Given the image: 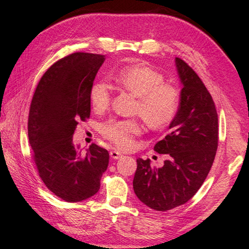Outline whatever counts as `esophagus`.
Returning a JSON list of instances; mask_svg holds the SVG:
<instances>
[{
    "label": "esophagus",
    "instance_id": "1",
    "mask_svg": "<svg viewBox=\"0 0 249 249\" xmlns=\"http://www.w3.org/2000/svg\"><path fill=\"white\" fill-rule=\"evenodd\" d=\"M109 156H111L112 159H119L123 155H122L120 151H117V150H111V151H109Z\"/></svg>",
    "mask_w": 249,
    "mask_h": 249
}]
</instances>
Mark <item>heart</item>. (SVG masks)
Masks as SVG:
<instances>
[{"label":"heart","instance_id":"obj_1","mask_svg":"<svg viewBox=\"0 0 249 249\" xmlns=\"http://www.w3.org/2000/svg\"><path fill=\"white\" fill-rule=\"evenodd\" d=\"M115 81L123 89L138 98L135 112L141 114L146 124L154 129L169 125L180 107L178 88L165 82L158 70L146 64L125 67L115 74ZM111 101V87L105 81L92 84L90 102L95 111H104ZM101 134L121 149H129L134 137L142 133V125L136 119H109L101 125Z\"/></svg>","mask_w":249,"mask_h":249}]
</instances>
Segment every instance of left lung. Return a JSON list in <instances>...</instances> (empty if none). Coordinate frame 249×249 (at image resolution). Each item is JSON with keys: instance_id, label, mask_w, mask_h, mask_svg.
<instances>
[{"instance_id": "1", "label": "left lung", "mask_w": 249, "mask_h": 249, "mask_svg": "<svg viewBox=\"0 0 249 249\" xmlns=\"http://www.w3.org/2000/svg\"><path fill=\"white\" fill-rule=\"evenodd\" d=\"M175 60L182 83L179 112L169 125V134L154 147L167 160L161 168H154L149 159L138 158L133 180L135 195L156 211L182 205L196 195L213 165L218 142L212 96L187 62Z\"/></svg>"}]
</instances>
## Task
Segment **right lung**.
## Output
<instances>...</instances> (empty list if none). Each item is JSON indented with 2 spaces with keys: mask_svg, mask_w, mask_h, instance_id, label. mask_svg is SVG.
<instances>
[{
  "mask_svg": "<svg viewBox=\"0 0 249 249\" xmlns=\"http://www.w3.org/2000/svg\"><path fill=\"white\" fill-rule=\"evenodd\" d=\"M103 54L74 53L46 71L37 84L28 115V140L39 177L67 202L94 196L107 169V149L91 144L82 155L72 137L79 121L90 117V89Z\"/></svg>",
  "mask_w": 249,
  "mask_h": 249,
  "instance_id": "right-lung-1",
  "label": "right lung"
}]
</instances>
